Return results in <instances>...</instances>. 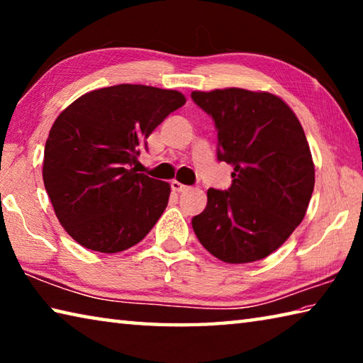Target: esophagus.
<instances>
[{"mask_svg": "<svg viewBox=\"0 0 363 363\" xmlns=\"http://www.w3.org/2000/svg\"><path fill=\"white\" fill-rule=\"evenodd\" d=\"M171 189H173V192H184V190H187L189 187L184 186L179 181H171Z\"/></svg>", "mask_w": 363, "mask_h": 363, "instance_id": "1", "label": "esophagus"}]
</instances>
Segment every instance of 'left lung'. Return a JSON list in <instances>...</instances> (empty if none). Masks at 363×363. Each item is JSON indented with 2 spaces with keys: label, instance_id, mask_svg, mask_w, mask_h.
I'll list each match as a JSON object with an SVG mask.
<instances>
[{
  "label": "left lung",
  "instance_id": "1",
  "mask_svg": "<svg viewBox=\"0 0 363 363\" xmlns=\"http://www.w3.org/2000/svg\"><path fill=\"white\" fill-rule=\"evenodd\" d=\"M218 130V160L233 167L232 186L208 189L192 219L200 243L230 264L259 261L304 219L315 169L296 115L280 97L242 88L194 91Z\"/></svg>",
  "mask_w": 363,
  "mask_h": 363
}]
</instances>
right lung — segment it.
Segmentation results:
<instances>
[{
	"label": "right lung",
	"instance_id": "obj_1",
	"mask_svg": "<svg viewBox=\"0 0 363 363\" xmlns=\"http://www.w3.org/2000/svg\"><path fill=\"white\" fill-rule=\"evenodd\" d=\"M184 104L179 91L116 84L86 93L57 116L45 145L43 181L73 240L118 253L157 224L169 184L131 167L150 133Z\"/></svg>",
	"mask_w": 363,
	"mask_h": 363
}]
</instances>
